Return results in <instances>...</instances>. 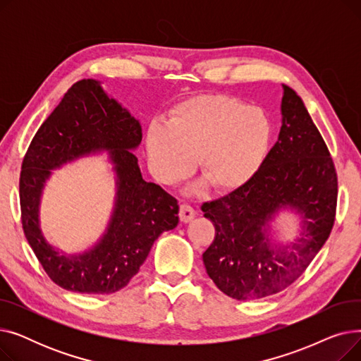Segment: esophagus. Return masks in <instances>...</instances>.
<instances>
[{
  "instance_id": "esophagus-1",
  "label": "esophagus",
  "mask_w": 361,
  "mask_h": 361,
  "mask_svg": "<svg viewBox=\"0 0 361 361\" xmlns=\"http://www.w3.org/2000/svg\"><path fill=\"white\" fill-rule=\"evenodd\" d=\"M195 216H196V211L193 209L190 204H187V203L180 204V219H181V222H184V224L190 222Z\"/></svg>"
}]
</instances>
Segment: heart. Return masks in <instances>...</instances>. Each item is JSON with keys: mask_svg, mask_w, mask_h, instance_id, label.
I'll use <instances>...</instances> for the list:
<instances>
[{"mask_svg": "<svg viewBox=\"0 0 361 361\" xmlns=\"http://www.w3.org/2000/svg\"><path fill=\"white\" fill-rule=\"evenodd\" d=\"M272 135L267 114L224 94H203L177 105L166 127L152 123L146 154L165 184L184 180L199 159L200 174L218 192H233L262 165Z\"/></svg>", "mask_w": 361, "mask_h": 361, "instance_id": "b5f03b06", "label": "heart"}]
</instances>
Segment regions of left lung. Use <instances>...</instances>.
<instances>
[{"label": "left lung", "instance_id": "obj_1", "mask_svg": "<svg viewBox=\"0 0 361 361\" xmlns=\"http://www.w3.org/2000/svg\"><path fill=\"white\" fill-rule=\"evenodd\" d=\"M278 140L256 174L218 200L202 204L215 225L203 253L207 275L235 300H257L287 288L306 271L335 221L338 180L334 161L298 94L282 85ZM294 210L302 222L294 242L270 238L269 222Z\"/></svg>", "mask_w": 361, "mask_h": 361}]
</instances>
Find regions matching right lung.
<instances>
[{"label":"right lung","instance_id":"1","mask_svg":"<svg viewBox=\"0 0 361 361\" xmlns=\"http://www.w3.org/2000/svg\"><path fill=\"white\" fill-rule=\"evenodd\" d=\"M140 142V123L93 79L74 83L36 131L18 184L22 224L35 256L61 288L85 294H111L124 288L139 272L155 240L177 226V199L142 177L131 152ZM104 149L110 152L116 173L111 219L93 248L67 255L49 245L40 228L44 183L52 169Z\"/></svg>","mask_w":361,"mask_h":361}]
</instances>
